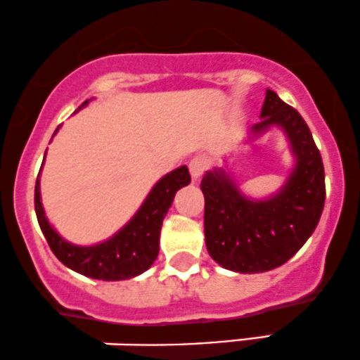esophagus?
<instances>
[{
  "label": "esophagus",
  "mask_w": 360,
  "mask_h": 360,
  "mask_svg": "<svg viewBox=\"0 0 360 360\" xmlns=\"http://www.w3.org/2000/svg\"><path fill=\"white\" fill-rule=\"evenodd\" d=\"M208 167V160L205 157H195V159L189 160V174H191L193 181H198L201 177V174L205 172V169Z\"/></svg>",
  "instance_id": "1"
}]
</instances>
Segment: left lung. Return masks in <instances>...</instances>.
<instances>
[{
	"label": "left lung",
	"mask_w": 360,
	"mask_h": 360,
	"mask_svg": "<svg viewBox=\"0 0 360 360\" xmlns=\"http://www.w3.org/2000/svg\"><path fill=\"white\" fill-rule=\"evenodd\" d=\"M259 120L246 143L271 128L283 133L292 167L282 186L264 198H252L240 189L229 160L201 179L208 255L236 274H263L289 262L311 238L325 207V169L301 114L266 89Z\"/></svg>",
	"instance_id": "obj_1"
}]
</instances>
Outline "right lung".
<instances>
[{
	"label": "right lung",
	"instance_id": "add662e5",
	"mask_svg": "<svg viewBox=\"0 0 360 360\" xmlns=\"http://www.w3.org/2000/svg\"><path fill=\"white\" fill-rule=\"evenodd\" d=\"M90 101H85L78 110L84 109ZM42 167H44V162H42ZM41 172L35 183V215H37L39 225L51 251L70 270L90 276V278L105 280V282L133 278L152 266L159 255L162 222L171 208L174 196L181 188L191 183L186 165L174 169L153 184L135 215L122 225L116 234L101 243L80 246L63 238L46 217L41 198Z\"/></svg>",
	"mask_w": 360,
	"mask_h": 360
}]
</instances>
